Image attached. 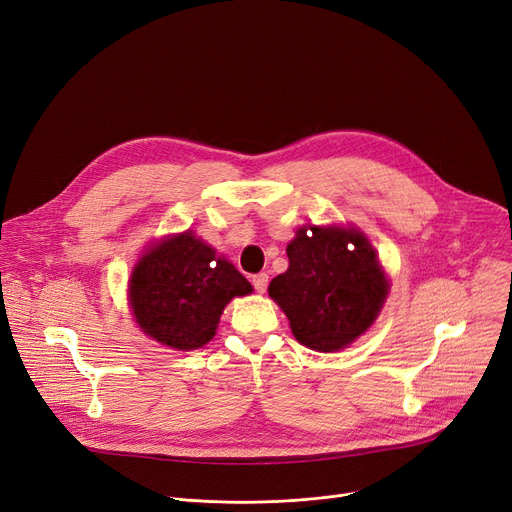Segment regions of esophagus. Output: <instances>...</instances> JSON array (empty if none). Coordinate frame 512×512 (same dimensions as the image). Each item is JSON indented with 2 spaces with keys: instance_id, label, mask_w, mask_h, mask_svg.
I'll list each match as a JSON object with an SVG mask.
<instances>
[{
  "instance_id": "1",
  "label": "esophagus",
  "mask_w": 512,
  "mask_h": 512,
  "mask_svg": "<svg viewBox=\"0 0 512 512\" xmlns=\"http://www.w3.org/2000/svg\"><path fill=\"white\" fill-rule=\"evenodd\" d=\"M267 282H270V276H267V274H257V276H253V286H255V290L261 292V294L267 290Z\"/></svg>"
}]
</instances>
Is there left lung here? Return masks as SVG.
Wrapping results in <instances>:
<instances>
[{
  "label": "left lung",
  "instance_id": "left-lung-1",
  "mask_svg": "<svg viewBox=\"0 0 512 512\" xmlns=\"http://www.w3.org/2000/svg\"><path fill=\"white\" fill-rule=\"evenodd\" d=\"M288 270L270 282L303 346L334 353L365 334L388 297V278L357 228L303 226L286 247Z\"/></svg>",
  "mask_w": 512,
  "mask_h": 512
}]
</instances>
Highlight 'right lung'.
<instances>
[{"label": "right lung", "mask_w": 512, "mask_h": 512, "mask_svg": "<svg viewBox=\"0 0 512 512\" xmlns=\"http://www.w3.org/2000/svg\"><path fill=\"white\" fill-rule=\"evenodd\" d=\"M251 292L247 278L191 230L149 245L128 280L134 321L176 351L207 344L224 307Z\"/></svg>", "instance_id": "obj_1"}]
</instances>
